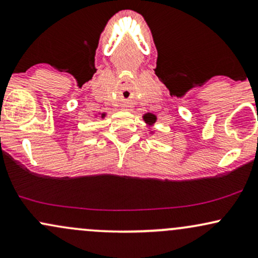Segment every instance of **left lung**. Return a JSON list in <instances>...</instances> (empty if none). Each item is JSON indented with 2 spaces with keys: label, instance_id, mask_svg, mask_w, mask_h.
<instances>
[{
  "label": "left lung",
  "instance_id": "obj_1",
  "mask_svg": "<svg viewBox=\"0 0 258 258\" xmlns=\"http://www.w3.org/2000/svg\"><path fill=\"white\" fill-rule=\"evenodd\" d=\"M143 120L146 121L147 125L153 126L154 123H155V121H156V115L152 114V112H147V114L143 115Z\"/></svg>",
  "mask_w": 258,
  "mask_h": 258
}]
</instances>
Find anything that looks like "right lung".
Returning a JSON list of instances; mask_svg holds the SVG:
<instances>
[{"label": "right lung", "instance_id": "obj_1", "mask_svg": "<svg viewBox=\"0 0 258 258\" xmlns=\"http://www.w3.org/2000/svg\"><path fill=\"white\" fill-rule=\"evenodd\" d=\"M100 117H102V119H103V117H105V112H103V114H100Z\"/></svg>", "mask_w": 258, "mask_h": 258}]
</instances>
